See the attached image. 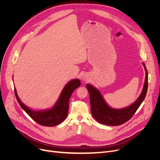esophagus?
Listing matches in <instances>:
<instances>
[{
  "mask_svg": "<svg viewBox=\"0 0 160 160\" xmlns=\"http://www.w3.org/2000/svg\"><path fill=\"white\" fill-rule=\"evenodd\" d=\"M82 80L84 82H88V80H89V77H88V76H87V75H84V76H83V78H82Z\"/></svg>",
  "mask_w": 160,
  "mask_h": 160,
  "instance_id": "34e87169",
  "label": "esophagus"
}]
</instances>
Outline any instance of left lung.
Wrapping results in <instances>:
<instances>
[{
    "mask_svg": "<svg viewBox=\"0 0 160 160\" xmlns=\"http://www.w3.org/2000/svg\"><path fill=\"white\" fill-rule=\"evenodd\" d=\"M142 64L146 70L145 82L142 91L135 102L125 108L113 109L110 108L98 89L89 84L86 85L90 94L91 113L98 122L105 125L117 126L131 119L144 101L148 90V71L145 64L142 62Z\"/></svg>",
    "mask_w": 160,
    "mask_h": 160,
    "instance_id": "1",
    "label": "left lung"
}]
</instances>
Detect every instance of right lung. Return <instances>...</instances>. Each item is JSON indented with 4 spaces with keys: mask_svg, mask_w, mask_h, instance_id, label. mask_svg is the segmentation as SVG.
<instances>
[{
    "mask_svg": "<svg viewBox=\"0 0 160 160\" xmlns=\"http://www.w3.org/2000/svg\"><path fill=\"white\" fill-rule=\"evenodd\" d=\"M80 81L74 79L68 82L62 90L61 95L54 106L50 109L33 111L23 104L18 96L16 88L14 92L17 101L26 113L39 125L45 127H54L61 123L67 117L68 113V102L72 92L80 86Z\"/></svg>",
    "mask_w": 160,
    "mask_h": 160,
    "instance_id": "right-lung-1",
    "label": "right lung"
}]
</instances>
